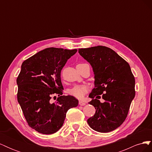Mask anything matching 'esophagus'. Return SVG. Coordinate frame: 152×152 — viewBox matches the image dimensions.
Masks as SVG:
<instances>
[{"mask_svg": "<svg viewBox=\"0 0 152 152\" xmlns=\"http://www.w3.org/2000/svg\"><path fill=\"white\" fill-rule=\"evenodd\" d=\"M79 105H80V106H84V105L86 104V103H84V102H82V101H79Z\"/></svg>", "mask_w": 152, "mask_h": 152, "instance_id": "obj_1", "label": "esophagus"}]
</instances>
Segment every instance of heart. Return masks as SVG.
<instances>
[{"label":"heart","instance_id":"1","mask_svg":"<svg viewBox=\"0 0 152 152\" xmlns=\"http://www.w3.org/2000/svg\"><path fill=\"white\" fill-rule=\"evenodd\" d=\"M88 91V87L85 85H75L69 89L68 94L77 99H82Z\"/></svg>","mask_w":152,"mask_h":152}]
</instances>
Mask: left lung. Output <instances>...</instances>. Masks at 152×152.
<instances>
[{
    "instance_id": "1",
    "label": "left lung",
    "mask_w": 152,
    "mask_h": 152,
    "mask_svg": "<svg viewBox=\"0 0 152 152\" xmlns=\"http://www.w3.org/2000/svg\"><path fill=\"white\" fill-rule=\"evenodd\" d=\"M79 53L90 63L94 75V88L89 97L96 113L87 119L96 131L116 129L125 121L135 96V79L129 63L109 48L98 45L79 49ZM101 95L103 103L98 99Z\"/></svg>"
}]
</instances>
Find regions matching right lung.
I'll return each mask as SVG.
<instances>
[{
  "label": "right lung",
  "instance_id": "right-lung-1",
  "mask_svg": "<svg viewBox=\"0 0 152 152\" xmlns=\"http://www.w3.org/2000/svg\"><path fill=\"white\" fill-rule=\"evenodd\" d=\"M77 51L46 48L22 63L16 80L18 102L29 126L40 133L57 132L68 110L78 106L79 101L73 96L63 95L61 80L62 68ZM55 95L58 96L57 102L51 103L50 99Z\"/></svg>",
  "mask_w": 152,
  "mask_h": 152
}]
</instances>
